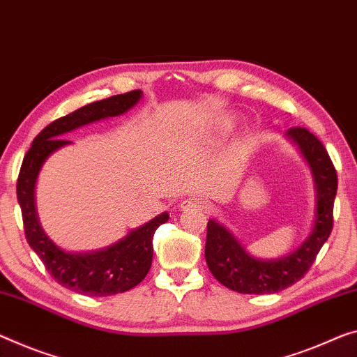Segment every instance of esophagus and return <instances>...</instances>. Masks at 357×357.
<instances>
[{
	"mask_svg": "<svg viewBox=\"0 0 357 357\" xmlns=\"http://www.w3.org/2000/svg\"><path fill=\"white\" fill-rule=\"evenodd\" d=\"M180 209L191 212H206L209 211V204H207V201L201 199V197H186L180 204Z\"/></svg>",
	"mask_w": 357,
	"mask_h": 357,
	"instance_id": "esophagus-1",
	"label": "esophagus"
}]
</instances>
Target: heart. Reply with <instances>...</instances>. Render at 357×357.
<instances>
[{
	"mask_svg": "<svg viewBox=\"0 0 357 357\" xmlns=\"http://www.w3.org/2000/svg\"><path fill=\"white\" fill-rule=\"evenodd\" d=\"M233 126V123L231 121H225L223 124H222V129H225V130H228L229 128H231Z\"/></svg>",
	"mask_w": 357,
	"mask_h": 357,
	"instance_id": "b5f03b06",
	"label": "heart"
}]
</instances>
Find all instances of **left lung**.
Masks as SVG:
<instances>
[{
    "instance_id": "left-lung-1",
    "label": "left lung",
    "mask_w": 357,
    "mask_h": 357,
    "mask_svg": "<svg viewBox=\"0 0 357 357\" xmlns=\"http://www.w3.org/2000/svg\"><path fill=\"white\" fill-rule=\"evenodd\" d=\"M290 137L308 161L316 183L314 228L300 248L279 260H259L244 250L234 236L215 220L207 223L206 261L225 287L239 294H276L300 281L310 271L333 228L337 171L326 146L305 128H290Z\"/></svg>"
}]
</instances>
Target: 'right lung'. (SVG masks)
I'll list each match as a JSON object with an SVG mask.
<instances>
[{"label": "right lung", "instance_id": "1", "mask_svg": "<svg viewBox=\"0 0 357 357\" xmlns=\"http://www.w3.org/2000/svg\"><path fill=\"white\" fill-rule=\"evenodd\" d=\"M140 97L142 91H130L92 102L67 116L56 119L35 137L22 161L17 178V199L26 243L60 286L89 297H108L128 292L144 281L153 260V234L160 225L169 220V213L164 212L155 217L112 248L91 254H70L59 249L40 227L35 211L36 177L43 162L52 151L71 144L63 139V134L98 119L123 114L132 108Z\"/></svg>", "mask_w": 357, "mask_h": 357}]
</instances>
